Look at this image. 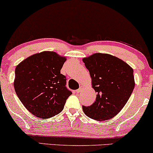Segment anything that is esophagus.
Returning <instances> with one entry per match:
<instances>
[{"mask_svg": "<svg viewBox=\"0 0 153 153\" xmlns=\"http://www.w3.org/2000/svg\"><path fill=\"white\" fill-rule=\"evenodd\" d=\"M84 88H85V86H84V85H80V88L78 89V90L76 91V92L78 93V94H79V93H81L82 91V90H83V89H84Z\"/></svg>", "mask_w": 153, "mask_h": 153, "instance_id": "esophagus-1", "label": "esophagus"}]
</instances>
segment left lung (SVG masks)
I'll return each mask as SVG.
<instances>
[{
  "instance_id": "8db88e82",
  "label": "left lung",
  "mask_w": 153,
  "mask_h": 153,
  "mask_svg": "<svg viewBox=\"0 0 153 153\" xmlns=\"http://www.w3.org/2000/svg\"><path fill=\"white\" fill-rule=\"evenodd\" d=\"M97 92L95 102L82 110L90 118L105 121L113 118L124 108L135 85L133 69L122 59L105 53L82 58Z\"/></svg>"
}]
</instances>
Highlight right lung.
<instances>
[{
    "instance_id": "add662e5",
    "label": "right lung",
    "mask_w": 153,
    "mask_h": 153,
    "mask_svg": "<svg viewBox=\"0 0 153 153\" xmlns=\"http://www.w3.org/2000/svg\"><path fill=\"white\" fill-rule=\"evenodd\" d=\"M66 57L45 51L32 55L16 67L14 89L21 102L33 115L48 119L62 111L72 94L60 73Z\"/></svg>"
}]
</instances>
